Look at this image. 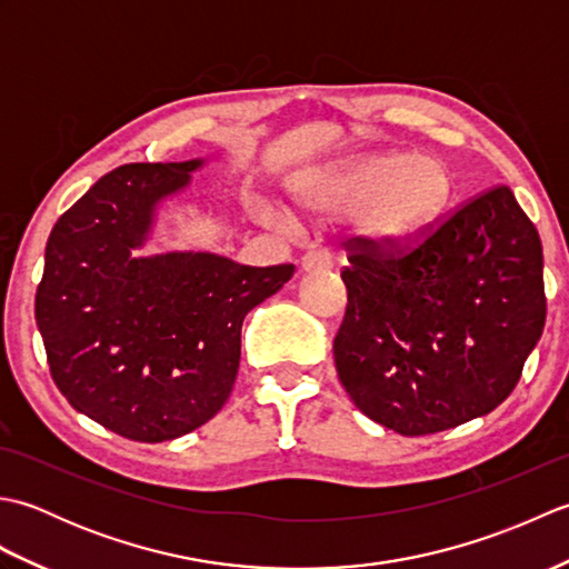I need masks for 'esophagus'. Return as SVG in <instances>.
<instances>
[{
    "mask_svg": "<svg viewBox=\"0 0 569 569\" xmlns=\"http://www.w3.org/2000/svg\"><path fill=\"white\" fill-rule=\"evenodd\" d=\"M332 269V257L328 251H308L303 259H300V271L316 273V271H330Z\"/></svg>",
    "mask_w": 569,
    "mask_h": 569,
    "instance_id": "34e87169",
    "label": "esophagus"
}]
</instances>
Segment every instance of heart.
<instances>
[{"label": "heart", "mask_w": 569, "mask_h": 569, "mask_svg": "<svg viewBox=\"0 0 569 569\" xmlns=\"http://www.w3.org/2000/svg\"><path fill=\"white\" fill-rule=\"evenodd\" d=\"M291 196L312 220L352 217L355 237L371 249H391L413 239L445 212L452 196V176L435 156L381 151L357 156L300 173ZM266 220L291 229L283 210L269 208Z\"/></svg>", "instance_id": "obj_1"}]
</instances>
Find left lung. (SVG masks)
I'll list each match as a JSON object with an SVG mask.
<instances>
[{
  "mask_svg": "<svg viewBox=\"0 0 569 569\" xmlns=\"http://www.w3.org/2000/svg\"><path fill=\"white\" fill-rule=\"evenodd\" d=\"M342 281L337 373L361 413L408 438L503 403L546 325L538 229L506 186L401 257L352 253Z\"/></svg>",
  "mask_w": 569,
  "mask_h": 569,
  "instance_id": "obj_1",
  "label": "left lung"
}]
</instances>
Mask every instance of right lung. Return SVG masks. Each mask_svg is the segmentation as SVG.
Segmentation results:
<instances>
[{
    "instance_id": "right-lung-1",
    "label": "right lung",
    "mask_w": 569,
    "mask_h": 569,
    "mask_svg": "<svg viewBox=\"0 0 569 569\" xmlns=\"http://www.w3.org/2000/svg\"><path fill=\"white\" fill-rule=\"evenodd\" d=\"M210 159L117 168L46 244L36 325L51 377L78 413L137 442L176 440L220 413L237 379L241 322L296 271L212 251L141 257L163 204Z\"/></svg>"
}]
</instances>
